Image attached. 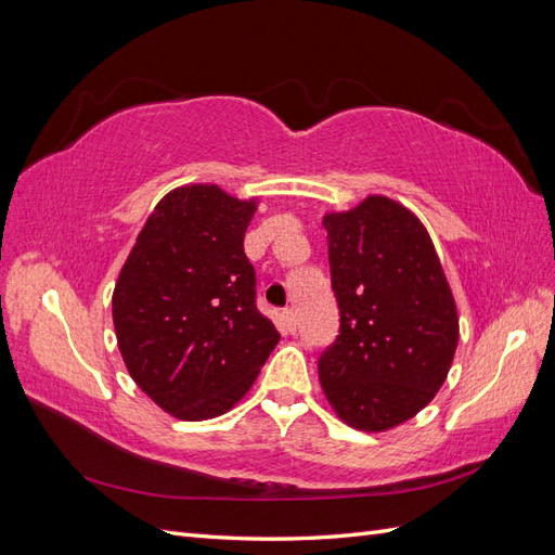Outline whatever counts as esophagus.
I'll use <instances>...</instances> for the list:
<instances>
[{"label": "esophagus", "mask_w": 555, "mask_h": 555, "mask_svg": "<svg viewBox=\"0 0 555 555\" xmlns=\"http://www.w3.org/2000/svg\"><path fill=\"white\" fill-rule=\"evenodd\" d=\"M282 322H284V328H287L289 333H296L298 328V317L294 310H284L282 312Z\"/></svg>", "instance_id": "1"}]
</instances>
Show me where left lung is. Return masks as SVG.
<instances>
[{"label":"left lung","instance_id":"1","mask_svg":"<svg viewBox=\"0 0 555 555\" xmlns=\"http://www.w3.org/2000/svg\"><path fill=\"white\" fill-rule=\"evenodd\" d=\"M340 328L317 361L345 424L379 433L440 391L459 345V314L422 222L396 201L365 198L326 215Z\"/></svg>","mask_w":555,"mask_h":555}]
</instances>
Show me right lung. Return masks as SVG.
<instances>
[{"label":"right lung","mask_w":555,"mask_h":555,"mask_svg":"<svg viewBox=\"0 0 555 555\" xmlns=\"http://www.w3.org/2000/svg\"><path fill=\"white\" fill-rule=\"evenodd\" d=\"M255 204L215 184L166 194L147 217L113 292L127 371L162 410L201 422L247 393L278 328L257 310L243 249Z\"/></svg>","instance_id":"right-lung-1"}]
</instances>
